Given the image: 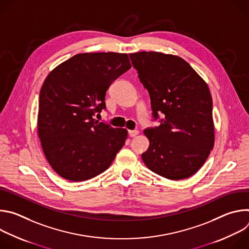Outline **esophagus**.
Returning a JSON list of instances; mask_svg holds the SVG:
<instances>
[{
  "mask_svg": "<svg viewBox=\"0 0 249 249\" xmlns=\"http://www.w3.org/2000/svg\"><path fill=\"white\" fill-rule=\"evenodd\" d=\"M139 134V131L138 130H130L129 131V136L130 137H135V136H137Z\"/></svg>",
  "mask_w": 249,
  "mask_h": 249,
  "instance_id": "esophagus-1",
  "label": "esophagus"
}]
</instances>
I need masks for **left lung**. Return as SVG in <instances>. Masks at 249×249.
Segmentation results:
<instances>
[{
    "instance_id": "8db88e82",
    "label": "left lung",
    "mask_w": 249,
    "mask_h": 249,
    "mask_svg": "<svg viewBox=\"0 0 249 249\" xmlns=\"http://www.w3.org/2000/svg\"><path fill=\"white\" fill-rule=\"evenodd\" d=\"M148 89L153 115L164 114L160 126L146 129L150 141L142 160L170 180L196 173L215 144L213 101L207 83L182 58L156 51L129 54Z\"/></svg>"
}]
</instances>
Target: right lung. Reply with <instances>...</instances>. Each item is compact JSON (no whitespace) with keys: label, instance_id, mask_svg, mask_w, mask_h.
<instances>
[{"label":"right lung","instance_id":"1","mask_svg":"<svg viewBox=\"0 0 249 249\" xmlns=\"http://www.w3.org/2000/svg\"><path fill=\"white\" fill-rule=\"evenodd\" d=\"M131 68L126 53H81L54 68L39 94L37 133L54 171L84 181L107 169L128 136L98 122L111 83Z\"/></svg>","mask_w":249,"mask_h":249}]
</instances>
